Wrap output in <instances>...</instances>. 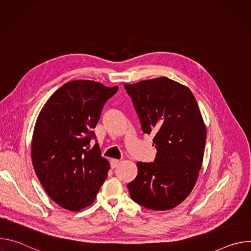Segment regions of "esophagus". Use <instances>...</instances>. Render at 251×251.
<instances>
[{"label": "esophagus", "instance_id": "1", "mask_svg": "<svg viewBox=\"0 0 251 251\" xmlns=\"http://www.w3.org/2000/svg\"><path fill=\"white\" fill-rule=\"evenodd\" d=\"M119 160H117V159H111V161H110V166H111V168L112 169H114V168H116L117 167V165L119 164Z\"/></svg>", "mask_w": 251, "mask_h": 251}]
</instances>
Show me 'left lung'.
I'll list each match as a JSON object with an SVG mask.
<instances>
[{
  "label": "left lung",
  "mask_w": 251,
  "mask_h": 251,
  "mask_svg": "<svg viewBox=\"0 0 251 251\" xmlns=\"http://www.w3.org/2000/svg\"><path fill=\"white\" fill-rule=\"evenodd\" d=\"M142 131L154 134L153 163L138 162L127 185L131 199L153 210L180 204L194 189L201 168L206 129L192 91L167 77L124 84Z\"/></svg>",
  "instance_id": "obj_1"
}]
</instances>
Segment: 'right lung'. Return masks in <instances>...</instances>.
I'll return each mask as SVG.
<instances>
[{
  "label": "right lung",
  "mask_w": 251,
  "mask_h": 251,
  "mask_svg": "<svg viewBox=\"0 0 251 251\" xmlns=\"http://www.w3.org/2000/svg\"><path fill=\"white\" fill-rule=\"evenodd\" d=\"M118 90L91 80L63 84L35 122L31 160L41 184L61 207L78 211L91 204L106 180L109 163L101 156L95 128L103 106Z\"/></svg>",
  "instance_id": "1"
}]
</instances>
